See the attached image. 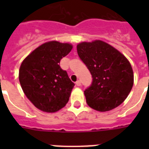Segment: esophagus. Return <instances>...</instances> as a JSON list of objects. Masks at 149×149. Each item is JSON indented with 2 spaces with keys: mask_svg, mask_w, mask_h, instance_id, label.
<instances>
[{
  "mask_svg": "<svg viewBox=\"0 0 149 149\" xmlns=\"http://www.w3.org/2000/svg\"><path fill=\"white\" fill-rule=\"evenodd\" d=\"M76 84H77V86H81V81H80V80H77V81L76 82Z\"/></svg>",
  "mask_w": 149,
  "mask_h": 149,
  "instance_id": "esophagus-1",
  "label": "esophagus"
}]
</instances>
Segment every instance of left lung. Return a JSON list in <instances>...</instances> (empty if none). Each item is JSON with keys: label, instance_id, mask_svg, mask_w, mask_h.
I'll use <instances>...</instances> for the list:
<instances>
[{"label": "left lung", "instance_id": "1", "mask_svg": "<svg viewBox=\"0 0 149 149\" xmlns=\"http://www.w3.org/2000/svg\"><path fill=\"white\" fill-rule=\"evenodd\" d=\"M77 48L93 77L91 86L84 91L89 107L105 112L122 104L134 84L133 70L127 58L101 40L83 42Z\"/></svg>", "mask_w": 149, "mask_h": 149}]
</instances>
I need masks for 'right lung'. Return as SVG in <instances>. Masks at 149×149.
<instances>
[{
	"mask_svg": "<svg viewBox=\"0 0 149 149\" xmlns=\"http://www.w3.org/2000/svg\"><path fill=\"white\" fill-rule=\"evenodd\" d=\"M72 44L49 41L36 48L19 69L20 84L27 98L40 111L54 113L65 106L75 84L61 69V58Z\"/></svg>",
	"mask_w": 149,
	"mask_h": 149,
	"instance_id": "add662e5",
	"label": "right lung"
}]
</instances>
